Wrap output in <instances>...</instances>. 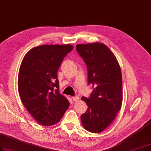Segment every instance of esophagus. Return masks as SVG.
<instances>
[{"label": "esophagus", "instance_id": "34e87169", "mask_svg": "<svg viewBox=\"0 0 151 151\" xmlns=\"http://www.w3.org/2000/svg\"><path fill=\"white\" fill-rule=\"evenodd\" d=\"M72 99H73V101H78L80 98H79L78 96H73Z\"/></svg>", "mask_w": 151, "mask_h": 151}]
</instances>
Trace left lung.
Here are the masks:
<instances>
[{
	"label": "left lung",
	"instance_id": "8db88e82",
	"mask_svg": "<svg viewBox=\"0 0 151 151\" xmlns=\"http://www.w3.org/2000/svg\"><path fill=\"white\" fill-rule=\"evenodd\" d=\"M77 52L87 67L88 83L94 87L89 98H82L88 106L81 115L83 127L98 133L114 121L122 102L121 68L114 54L101 42L78 44Z\"/></svg>",
	"mask_w": 151,
	"mask_h": 151
}]
</instances>
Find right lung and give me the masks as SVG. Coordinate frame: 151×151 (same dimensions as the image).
Masks as SVG:
<instances>
[{
  "label": "right lung",
  "mask_w": 151,
  "mask_h": 151,
  "mask_svg": "<svg viewBox=\"0 0 151 151\" xmlns=\"http://www.w3.org/2000/svg\"><path fill=\"white\" fill-rule=\"evenodd\" d=\"M71 45H45L30 49L19 69L18 88L22 103L36 121L44 126L60 121L69 106L60 94L57 71Z\"/></svg>",
  "instance_id": "obj_1"
}]
</instances>
